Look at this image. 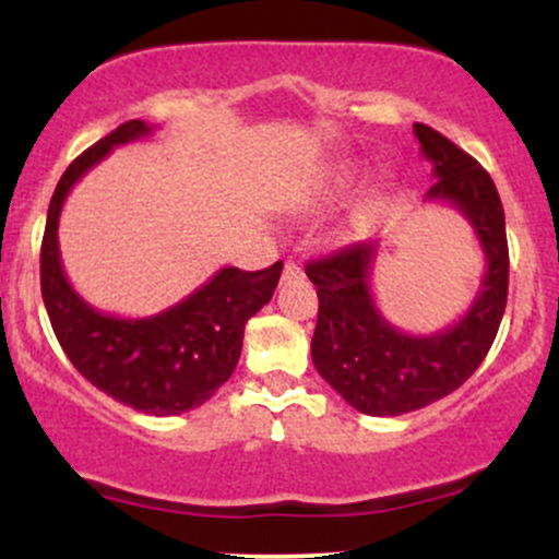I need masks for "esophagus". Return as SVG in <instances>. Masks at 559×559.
Listing matches in <instances>:
<instances>
[{
    "mask_svg": "<svg viewBox=\"0 0 559 559\" xmlns=\"http://www.w3.org/2000/svg\"><path fill=\"white\" fill-rule=\"evenodd\" d=\"M299 275V265L294 260H286V265H284V278H297Z\"/></svg>",
    "mask_w": 559,
    "mask_h": 559,
    "instance_id": "obj_1",
    "label": "esophagus"
}]
</instances>
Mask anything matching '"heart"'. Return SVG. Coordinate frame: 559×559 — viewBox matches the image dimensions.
Listing matches in <instances>:
<instances>
[{
  "mask_svg": "<svg viewBox=\"0 0 559 559\" xmlns=\"http://www.w3.org/2000/svg\"><path fill=\"white\" fill-rule=\"evenodd\" d=\"M355 178H357L355 163H336L333 168H329V173H325L323 183H320V189H318V199L331 202V199L344 194V191L355 183Z\"/></svg>",
  "mask_w": 559,
  "mask_h": 559,
  "instance_id": "obj_1",
  "label": "heart"
}]
</instances>
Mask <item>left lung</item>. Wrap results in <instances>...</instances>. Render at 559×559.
<instances>
[{
  "instance_id": "8db88e82",
  "label": "left lung",
  "mask_w": 559,
  "mask_h": 559,
  "mask_svg": "<svg viewBox=\"0 0 559 559\" xmlns=\"http://www.w3.org/2000/svg\"><path fill=\"white\" fill-rule=\"evenodd\" d=\"M415 136L423 157L433 165L436 183L426 202L457 207L486 254V273L471 310L428 336H409L391 325L370 292L378 241L352 243L305 267L320 301L312 362L346 404L376 418L413 413L463 386L491 349L507 305L510 254L497 186L439 131L415 123Z\"/></svg>"
}]
</instances>
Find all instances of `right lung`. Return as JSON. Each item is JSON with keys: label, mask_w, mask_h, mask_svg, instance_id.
Returning <instances> with one entry per match:
<instances>
[{"label": "right lung", "mask_w": 559, "mask_h": 559, "mask_svg": "<svg viewBox=\"0 0 559 559\" xmlns=\"http://www.w3.org/2000/svg\"><path fill=\"white\" fill-rule=\"evenodd\" d=\"M152 131L155 126L144 120H128L62 173L44 228L41 297L57 342L88 383L115 402L165 418L199 407L228 381L241 355L243 325L271 301L284 262L254 273L221 267L207 284L150 318L107 316L83 301L62 271L57 241L62 204L83 173L110 155L112 146Z\"/></svg>", "instance_id": "1"}]
</instances>
